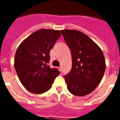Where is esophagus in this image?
Returning a JSON list of instances; mask_svg holds the SVG:
<instances>
[{"mask_svg": "<svg viewBox=\"0 0 120 120\" xmlns=\"http://www.w3.org/2000/svg\"><path fill=\"white\" fill-rule=\"evenodd\" d=\"M58 68H59V71H60V72H61V71H62V67H59Z\"/></svg>", "mask_w": 120, "mask_h": 120, "instance_id": "obj_1", "label": "esophagus"}]
</instances>
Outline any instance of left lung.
<instances>
[{
    "mask_svg": "<svg viewBox=\"0 0 120 120\" xmlns=\"http://www.w3.org/2000/svg\"><path fill=\"white\" fill-rule=\"evenodd\" d=\"M70 48L72 68L64 76L69 92L75 96L92 93L102 79L106 68L101 48L83 33L74 30H61Z\"/></svg>",
    "mask_w": 120,
    "mask_h": 120,
    "instance_id": "obj_1",
    "label": "left lung"
}]
</instances>
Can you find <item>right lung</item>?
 Listing matches in <instances>:
<instances>
[{"instance_id":"add662e5","label":"right lung","mask_w":120,"mask_h":120,"mask_svg":"<svg viewBox=\"0 0 120 120\" xmlns=\"http://www.w3.org/2000/svg\"><path fill=\"white\" fill-rule=\"evenodd\" d=\"M61 34L59 30L41 29L26 38L18 48L14 65L20 82L27 90L41 94L51 88L60 74L57 68H50V49Z\"/></svg>"}]
</instances>
